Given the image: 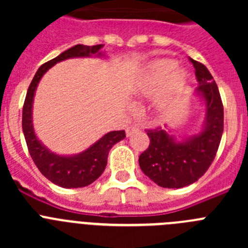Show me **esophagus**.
Returning a JSON list of instances; mask_svg holds the SVG:
<instances>
[{"label": "esophagus", "instance_id": "34e87169", "mask_svg": "<svg viewBox=\"0 0 248 248\" xmlns=\"http://www.w3.org/2000/svg\"><path fill=\"white\" fill-rule=\"evenodd\" d=\"M138 131H139V128H138V126H134V125L128 126V128H126V137H131V135L138 133Z\"/></svg>", "mask_w": 248, "mask_h": 248}]
</instances>
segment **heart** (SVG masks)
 <instances>
[{
  "label": "heart",
  "instance_id": "heart-1",
  "mask_svg": "<svg viewBox=\"0 0 248 248\" xmlns=\"http://www.w3.org/2000/svg\"><path fill=\"white\" fill-rule=\"evenodd\" d=\"M175 67H176V63L171 59H159V61L153 63L149 73L141 80L140 91L144 94H151L156 89L157 85L171 73H173L171 75L172 82L175 84H181L185 80V74L179 69L174 71Z\"/></svg>",
  "mask_w": 248,
  "mask_h": 248
}]
</instances>
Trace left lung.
<instances>
[{
    "mask_svg": "<svg viewBox=\"0 0 248 248\" xmlns=\"http://www.w3.org/2000/svg\"><path fill=\"white\" fill-rule=\"evenodd\" d=\"M198 92L206 103V122L199 135L175 141L161 128L146 129L148 149L139 156L140 169L161 187L180 189L198 181L214 161L223 133V105L217 84L202 63L190 58Z\"/></svg>",
    "mask_w": 248,
    "mask_h": 248,
    "instance_id": "left-lung-1",
    "label": "left lung"
}]
</instances>
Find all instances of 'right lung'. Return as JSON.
<instances>
[{"label": "right lung", "instance_id": "1", "mask_svg": "<svg viewBox=\"0 0 248 248\" xmlns=\"http://www.w3.org/2000/svg\"><path fill=\"white\" fill-rule=\"evenodd\" d=\"M103 46L104 45H77L64 50L58 57L41 65L28 87L27 95L23 104V111H22V129H23L28 151L42 175L61 187H67V189L84 187L97 180L107 166L109 150L114 144L125 138V131H110L79 155L59 156L53 153H49L38 141L32 125V103H33L34 92L43 74L57 62L73 57H89L92 54H100L99 50L102 49Z\"/></svg>", "mask_w": 248, "mask_h": 248}]
</instances>
